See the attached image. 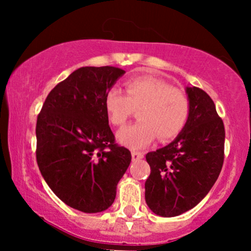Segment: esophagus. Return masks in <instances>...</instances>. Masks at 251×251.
<instances>
[{
    "mask_svg": "<svg viewBox=\"0 0 251 251\" xmlns=\"http://www.w3.org/2000/svg\"><path fill=\"white\" fill-rule=\"evenodd\" d=\"M131 154H132V159L133 160H139V159H142V158H144V153H142V152L132 151Z\"/></svg>",
    "mask_w": 251,
    "mask_h": 251,
    "instance_id": "34e87169",
    "label": "esophagus"
}]
</instances>
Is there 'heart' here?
Wrapping results in <instances>:
<instances>
[{"label":"heart","instance_id":"heart-1","mask_svg":"<svg viewBox=\"0 0 251 251\" xmlns=\"http://www.w3.org/2000/svg\"><path fill=\"white\" fill-rule=\"evenodd\" d=\"M125 93L111 88L105 96V109L112 125L123 126L138 109L139 122L123 128L118 142L129 149H144L158 135L162 142L174 139L183 131L190 117V100L180 89L152 76L129 79Z\"/></svg>","mask_w":251,"mask_h":251}]
</instances>
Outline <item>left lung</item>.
Listing matches in <instances>:
<instances>
[{"mask_svg":"<svg viewBox=\"0 0 251 251\" xmlns=\"http://www.w3.org/2000/svg\"><path fill=\"white\" fill-rule=\"evenodd\" d=\"M188 124L169 145L146 154L151 174L145 181V201L162 217H175L197 205L208 195L224 162L223 120L203 89L186 87Z\"/></svg>","mask_w":251,"mask_h":251,"instance_id":"8db88e82","label":"left lung"}]
</instances>
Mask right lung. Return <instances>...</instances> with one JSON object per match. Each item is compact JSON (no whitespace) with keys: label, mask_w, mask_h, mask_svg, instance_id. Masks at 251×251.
Masks as SVG:
<instances>
[{"label":"right lung","mask_w":251,"mask_h":251,"mask_svg":"<svg viewBox=\"0 0 251 251\" xmlns=\"http://www.w3.org/2000/svg\"><path fill=\"white\" fill-rule=\"evenodd\" d=\"M125 71L81 67L50 91L36 122V162L51 191L71 208L108 209L131 163L116 144L105 96Z\"/></svg>","instance_id":"1"}]
</instances>
